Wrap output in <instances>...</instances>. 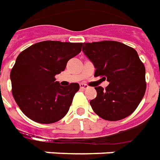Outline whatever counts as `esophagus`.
I'll return each mask as SVG.
<instances>
[{
    "instance_id": "1",
    "label": "esophagus",
    "mask_w": 160,
    "mask_h": 160,
    "mask_svg": "<svg viewBox=\"0 0 160 160\" xmlns=\"http://www.w3.org/2000/svg\"><path fill=\"white\" fill-rule=\"evenodd\" d=\"M80 88L82 89H88L89 88V86H88L87 84H83V83H80Z\"/></svg>"
}]
</instances>
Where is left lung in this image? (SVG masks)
<instances>
[{"mask_svg":"<svg viewBox=\"0 0 160 160\" xmlns=\"http://www.w3.org/2000/svg\"><path fill=\"white\" fill-rule=\"evenodd\" d=\"M82 52L94 64L95 77L109 82L106 89L95 87L90 101L101 118L118 121L136 110L146 91V70L136 50L119 42L102 41L82 45Z\"/></svg>","mask_w":160,"mask_h":160,"instance_id":"obj_1","label":"left lung"}]
</instances>
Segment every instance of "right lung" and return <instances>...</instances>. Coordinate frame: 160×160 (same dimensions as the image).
I'll list each match as a JSON object with an SVG mask.
<instances>
[{
    "instance_id": "1",
    "label": "right lung",
    "mask_w": 160,
    "mask_h": 160,
    "mask_svg": "<svg viewBox=\"0 0 160 160\" xmlns=\"http://www.w3.org/2000/svg\"><path fill=\"white\" fill-rule=\"evenodd\" d=\"M82 47V42L44 41L18 54L10 73L12 93L26 117L37 123H53L66 116L79 84L61 86L55 76Z\"/></svg>"
}]
</instances>
